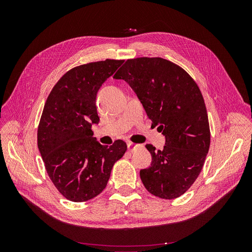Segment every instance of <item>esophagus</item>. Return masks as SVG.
<instances>
[{"mask_svg":"<svg viewBox=\"0 0 252 252\" xmlns=\"http://www.w3.org/2000/svg\"><path fill=\"white\" fill-rule=\"evenodd\" d=\"M127 147H128L129 151H133L136 147H139V145H136L132 142H127Z\"/></svg>","mask_w":252,"mask_h":252,"instance_id":"obj_1","label":"esophagus"}]
</instances>
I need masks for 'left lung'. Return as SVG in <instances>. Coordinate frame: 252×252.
Here are the masks:
<instances>
[{"instance_id": "1", "label": "left lung", "mask_w": 252, "mask_h": 252, "mask_svg": "<svg viewBox=\"0 0 252 252\" xmlns=\"http://www.w3.org/2000/svg\"><path fill=\"white\" fill-rule=\"evenodd\" d=\"M114 79L124 80L138 95L152 126L165 135L162 150L151 144L149 168L140 177L148 191L172 200L191 187L210 146L207 110L199 86L179 65L162 58L127 60Z\"/></svg>"}]
</instances>
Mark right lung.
Wrapping results in <instances>:
<instances>
[{"mask_svg":"<svg viewBox=\"0 0 252 252\" xmlns=\"http://www.w3.org/2000/svg\"><path fill=\"white\" fill-rule=\"evenodd\" d=\"M124 60H105L67 71L50 91L37 127V147L59 192L71 202H86L107 185L112 167L127 145L104 146L94 138L100 118L96 94Z\"/></svg>","mask_w":252,"mask_h":252,"instance_id":"1","label":"right lung"}]
</instances>
